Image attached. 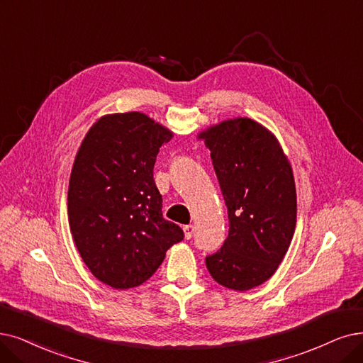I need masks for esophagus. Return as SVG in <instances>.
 Here are the masks:
<instances>
[{"label": "esophagus", "instance_id": "34e87169", "mask_svg": "<svg viewBox=\"0 0 363 363\" xmlns=\"http://www.w3.org/2000/svg\"><path fill=\"white\" fill-rule=\"evenodd\" d=\"M183 230H184V238L186 240H191L192 235H194V232H195V226L194 225H186L183 228Z\"/></svg>", "mask_w": 363, "mask_h": 363}]
</instances>
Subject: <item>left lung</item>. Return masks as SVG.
Wrapping results in <instances>:
<instances>
[{
  "instance_id": "1",
  "label": "left lung",
  "mask_w": 363,
  "mask_h": 363,
  "mask_svg": "<svg viewBox=\"0 0 363 363\" xmlns=\"http://www.w3.org/2000/svg\"><path fill=\"white\" fill-rule=\"evenodd\" d=\"M225 199L229 234L206 257L211 277L249 291L277 271L296 226V189L291 162L267 128L249 118L202 131Z\"/></svg>"
}]
</instances>
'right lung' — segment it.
Here are the masks:
<instances>
[{"instance_id":"right-lung-1","label":"right lung","mask_w":363,"mask_h":363,"mask_svg":"<svg viewBox=\"0 0 363 363\" xmlns=\"http://www.w3.org/2000/svg\"><path fill=\"white\" fill-rule=\"evenodd\" d=\"M169 129L140 111L103 116L86 134L68 186L72 240L95 277L114 289L137 287L184 237L165 220L153 180Z\"/></svg>"}]
</instances>
